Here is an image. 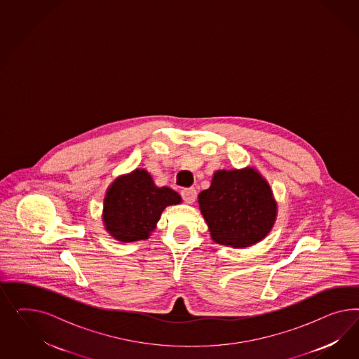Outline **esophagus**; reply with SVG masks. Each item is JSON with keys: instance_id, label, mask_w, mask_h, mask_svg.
<instances>
[{"instance_id": "esophagus-1", "label": "esophagus", "mask_w": 359, "mask_h": 359, "mask_svg": "<svg viewBox=\"0 0 359 359\" xmlns=\"http://www.w3.org/2000/svg\"><path fill=\"white\" fill-rule=\"evenodd\" d=\"M196 196H197V192H196L195 188H185L182 191V197L187 204L195 203Z\"/></svg>"}]
</instances>
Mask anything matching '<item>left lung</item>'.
Wrapping results in <instances>:
<instances>
[{"label":"left lung","mask_w":359,"mask_h":359,"mask_svg":"<svg viewBox=\"0 0 359 359\" xmlns=\"http://www.w3.org/2000/svg\"><path fill=\"white\" fill-rule=\"evenodd\" d=\"M210 237L219 245L249 248L271 230L278 207L271 188L257 170H221L198 195Z\"/></svg>","instance_id":"left-lung-1"}]
</instances>
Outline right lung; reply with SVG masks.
I'll use <instances>...</instances> for the list:
<instances>
[{"mask_svg":"<svg viewBox=\"0 0 359 359\" xmlns=\"http://www.w3.org/2000/svg\"><path fill=\"white\" fill-rule=\"evenodd\" d=\"M182 203L168 187H156L151 175L137 168L117 177L104 198L102 221L113 238L134 242L150 237L164 208Z\"/></svg>","mask_w":359,"mask_h":359,"instance_id":"obj_1","label":"right lung"}]
</instances>
